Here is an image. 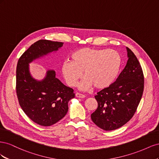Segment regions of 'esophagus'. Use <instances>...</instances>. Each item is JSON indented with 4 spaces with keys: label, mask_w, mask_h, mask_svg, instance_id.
Masks as SVG:
<instances>
[{
    "label": "esophagus",
    "mask_w": 159,
    "mask_h": 159,
    "mask_svg": "<svg viewBox=\"0 0 159 159\" xmlns=\"http://www.w3.org/2000/svg\"><path fill=\"white\" fill-rule=\"evenodd\" d=\"M75 97L76 98H85V95L83 94H81L79 93H75Z\"/></svg>",
    "instance_id": "obj_1"
}]
</instances>
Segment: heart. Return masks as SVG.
Instances as JSON below:
<instances>
[{"mask_svg":"<svg viewBox=\"0 0 159 159\" xmlns=\"http://www.w3.org/2000/svg\"><path fill=\"white\" fill-rule=\"evenodd\" d=\"M71 59L62 64V74L67 84L75 87L83 71L85 78L79 85L82 90L92 85L98 89L109 87L116 79L121 64V56L115 50L91 48L76 50Z\"/></svg>","mask_w":159,"mask_h":159,"instance_id":"heart-1","label":"heart"}]
</instances>
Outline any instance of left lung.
Listing matches in <instances>:
<instances>
[{
  "mask_svg": "<svg viewBox=\"0 0 159 159\" xmlns=\"http://www.w3.org/2000/svg\"><path fill=\"white\" fill-rule=\"evenodd\" d=\"M128 60L116 81L95 96L98 107L91 115L93 122L105 131L122 127L135 113L144 89L140 63L127 47Z\"/></svg>",
  "mask_w": 159,
  "mask_h": 159,
  "instance_id": "1",
  "label": "left lung"
}]
</instances>
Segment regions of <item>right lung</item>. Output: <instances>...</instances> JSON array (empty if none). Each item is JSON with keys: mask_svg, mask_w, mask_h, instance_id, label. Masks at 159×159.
<instances>
[{"mask_svg": "<svg viewBox=\"0 0 159 159\" xmlns=\"http://www.w3.org/2000/svg\"><path fill=\"white\" fill-rule=\"evenodd\" d=\"M63 42L40 40L30 46L19 58L16 67V94L24 112L41 126L58 122L68 111L69 101L75 98L74 89L56 78L54 70H48L45 78H32L29 64L33 60L58 50Z\"/></svg>", "mask_w": 159, "mask_h": 159, "instance_id": "obj_1", "label": "right lung"}]
</instances>
